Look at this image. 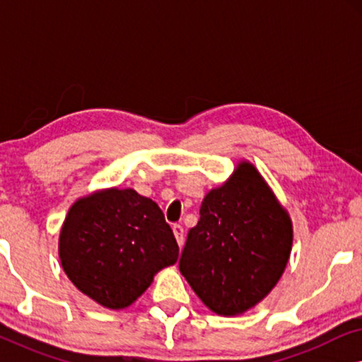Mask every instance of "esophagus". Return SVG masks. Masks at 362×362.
Instances as JSON below:
<instances>
[{
	"mask_svg": "<svg viewBox=\"0 0 362 362\" xmlns=\"http://www.w3.org/2000/svg\"><path fill=\"white\" fill-rule=\"evenodd\" d=\"M173 232H175L177 245L182 247V244H185V229H182V226L175 224V226H173Z\"/></svg>",
	"mask_w": 362,
	"mask_h": 362,
	"instance_id": "34e87169",
	"label": "esophagus"
}]
</instances>
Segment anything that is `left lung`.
I'll use <instances>...</instances> for the list:
<instances>
[{"instance_id": "1", "label": "left lung", "mask_w": 362, "mask_h": 362, "mask_svg": "<svg viewBox=\"0 0 362 362\" xmlns=\"http://www.w3.org/2000/svg\"><path fill=\"white\" fill-rule=\"evenodd\" d=\"M180 272L202 303L237 316L260 303L288 264L293 226L264 176L239 161L229 180L202 199Z\"/></svg>"}]
</instances>
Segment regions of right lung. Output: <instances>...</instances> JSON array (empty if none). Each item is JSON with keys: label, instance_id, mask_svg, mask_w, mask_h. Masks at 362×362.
<instances>
[{"label": "right lung", "instance_id": "obj_1", "mask_svg": "<svg viewBox=\"0 0 362 362\" xmlns=\"http://www.w3.org/2000/svg\"><path fill=\"white\" fill-rule=\"evenodd\" d=\"M180 255L165 214L135 189L107 187L74 202L59 235L69 280L108 310L135 303Z\"/></svg>", "mask_w": 362, "mask_h": 362}]
</instances>
